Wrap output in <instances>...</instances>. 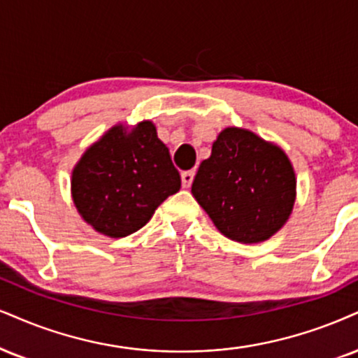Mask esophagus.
<instances>
[{
	"mask_svg": "<svg viewBox=\"0 0 358 358\" xmlns=\"http://www.w3.org/2000/svg\"><path fill=\"white\" fill-rule=\"evenodd\" d=\"M180 180H182V187L184 189L191 187V184H192V180H194V171L182 172V174H180Z\"/></svg>",
	"mask_w": 358,
	"mask_h": 358,
	"instance_id": "34e87169",
	"label": "esophagus"
}]
</instances>
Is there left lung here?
Wrapping results in <instances>:
<instances>
[{
	"label": "left lung",
	"mask_w": 358,
	"mask_h": 358,
	"mask_svg": "<svg viewBox=\"0 0 358 358\" xmlns=\"http://www.w3.org/2000/svg\"><path fill=\"white\" fill-rule=\"evenodd\" d=\"M295 172L279 145L226 127L201 162L192 196L229 239L257 244L284 226L294 209Z\"/></svg>",
	"instance_id": "8db88e82"
}]
</instances>
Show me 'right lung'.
Returning <instances> with one entry per match:
<instances>
[{
	"instance_id": "right-lung-1",
	"label": "right lung",
	"mask_w": 358,
	"mask_h": 358,
	"mask_svg": "<svg viewBox=\"0 0 358 358\" xmlns=\"http://www.w3.org/2000/svg\"><path fill=\"white\" fill-rule=\"evenodd\" d=\"M180 189V176L156 126L122 124L91 145L73 169V201L81 217L109 237H126Z\"/></svg>"
}]
</instances>
